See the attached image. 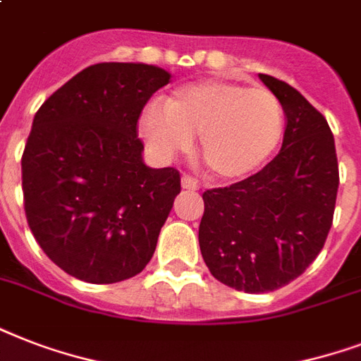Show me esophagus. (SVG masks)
Segmentation results:
<instances>
[{
	"instance_id": "1",
	"label": "esophagus",
	"mask_w": 361,
	"mask_h": 361,
	"mask_svg": "<svg viewBox=\"0 0 361 361\" xmlns=\"http://www.w3.org/2000/svg\"><path fill=\"white\" fill-rule=\"evenodd\" d=\"M181 187H183V189H191V191H197L198 181L195 180V178H191V176L183 174V176H181Z\"/></svg>"
}]
</instances>
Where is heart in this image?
I'll return each mask as SVG.
<instances>
[{
    "mask_svg": "<svg viewBox=\"0 0 361 361\" xmlns=\"http://www.w3.org/2000/svg\"><path fill=\"white\" fill-rule=\"evenodd\" d=\"M142 135L161 157L187 152L198 135V152L221 180H238L260 169L283 140L285 110L268 87L204 80L176 90L166 109L147 106Z\"/></svg>",
    "mask_w": 361,
    "mask_h": 361,
    "instance_id": "1",
    "label": "heart"
}]
</instances>
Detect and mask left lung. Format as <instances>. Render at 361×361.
<instances>
[{
  "label": "left lung",
  "instance_id": "8db88e82",
  "mask_svg": "<svg viewBox=\"0 0 361 361\" xmlns=\"http://www.w3.org/2000/svg\"><path fill=\"white\" fill-rule=\"evenodd\" d=\"M260 80L285 110L281 152L260 172L204 191L198 243L212 275L247 294L277 290L305 271L334 221L339 164L326 118L302 93Z\"/></svg>",
  "mask_w": 361,
  "mask_h": 361
}]
</instances>
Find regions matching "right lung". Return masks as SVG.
I'll use <instances>...</instances> for the list:
<instances>
[{
	"label": "right lung",
	"instance_id": "1",
	"mask_svg": "<svg viewBox=\"0 0 361 361\" xmlns=\"http://www.w3.org/2000/svg\"><path fill=\"white\" fill-rule=\"evenodd\" d=\"M164 69L97 63L37 110L22 153L25 219L56 266L109 285L140 274L181 191L172 166L142 163V109Z\"/></svg>",
	"mask_w": 361,
	"mask_h": 361
}]
</instances>
